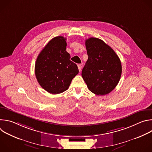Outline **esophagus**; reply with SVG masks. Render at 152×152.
Instances as JSON below:
<instances>
[{"label": "esophagus", "instance_id": "obj_1", "mask_svg": "<svg viewBox=\"0 0 152 152\" xmlns=\"http://www.w3.org/2000/svg\"><path fill=\"white\" fill-rule=\"evenodd\" d=\"M77 67H78V69H79V71L80 72L81 69H82V64H78L77 65Z\"/></svg>", "mask_w": 152, "mask_h": 152}]
</instances>
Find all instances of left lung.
Instances as JSON below:
<instances>
[{"label":"left lung","instance_id":"left-lung-1","mask_svg":"<svg viewBox=\"0 0 152 152\" xmlns=\"http://www.w3.org/2000/svg\"><path fill=\"white\" fill-rule=\"evenodd\" d=\"M88 58L82 76L90 91L105 95L117 85L121 75V64L114 50L100 39L91 37L85 41Z\"/></svg>","mask_w":152,"mask_h":152}]
</instances>
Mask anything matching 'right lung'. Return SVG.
<instances>
[{
  "label": "right lung",
  "instance_id": "1",
  "mask_svg": "<svg viewBox=\"0 0 152 152\" xmlns=\"http://www.w3.org/2000/svg\"><path fill=\"white\" fill-rule=\"evenodd\" d=\"M66 38H52L38 55L35 65L36 78L41 87L50 94L66 91L79 73L77 65L66 51Z\"/></svg>",
  "mask_w": 152,
  "mask_h": 152
}]
</instances>
